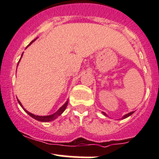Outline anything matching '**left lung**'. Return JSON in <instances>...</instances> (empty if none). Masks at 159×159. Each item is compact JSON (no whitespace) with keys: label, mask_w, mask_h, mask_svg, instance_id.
I'll return each mask as SVG.
<instances>
[{"label":"left lung","mask_w":159,"mask_h":159,"mask_svg":"<svg viewBox=\"0 0 159 159\" xmlns=\"http://www.w3.org/2000/svg\"><path fill=\"white\" fill-rule=\"evenodd\" d=\"M102 113H103V115H105V116H108V115H106V114H105V112H102ZM133 113H134V111H131V112H129V114H126V115H124V116H123V117H122V118H121V119H125V118H128V117H129V116H130V115H132V114H133Z\"/></svg>","instance_id":"obj_1"}]
</instances>
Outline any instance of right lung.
Instances as JSON below:
<instances>
[{
	"mask_svg": "<svg viewBox=\"0 0 159 159\" xmlns=\"http://www.w3.org/2000/svg\"><path fill=\"white\" fill-rule=\"evenodd\" d=\"M36 39H37V38H36ZM36 39H34V41H32L31 42H30V44H32V42H34V41ZM30 44H29V45H30ZM29 45H28V46H29ZM22 55H23V54H21V57H22ZM18 63H19V62H18ZM17 102H18L19 105H20V106L22 107V108H23V109L25 110V111H26L27 113H28V115H29L30 117H32V118H34V119H36L37 121H42V122H48V121H54V119H56V118H57V117L60 116V115H61V114L63 113L64 111H65V110L66 109V107H67V105H68V101H67V102H65V103L64 104V105H62V106L61 107V108H59V109L57 110V111L55 112V113L52 114V115H46V116H39V115H34V114L30 113V112L28 111H27L26 109H25V108H24V107H23V105H21V103H20V102L18 100V99H17Z\"/></svg>",
	"mask_w": 159,
	"mask_h": 159,
	"instance_id": "1",
	"label": "right lung"
}]
</instances>
